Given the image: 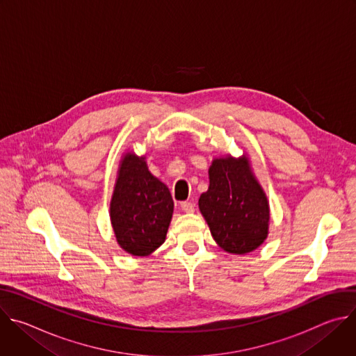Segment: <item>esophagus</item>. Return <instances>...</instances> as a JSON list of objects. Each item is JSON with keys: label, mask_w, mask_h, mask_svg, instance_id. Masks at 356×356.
I'll use <instances>...</instances> for the list:
<instances>
[{"label": "esophagus", "mask_w": 356, "mask_h": 356, "mask_svg": "<svg viewBox=\"0 0 356 356\" xmlns=\"http://www.w3.org/2000/svg\"><path fill=\"white\" fill-rule=\"evenodd\" d=\"M180 209L184 213H193L194 211V204L190 201H183V202H180Z\"/></svg>", "instance_id": "34e87169"}]
</instances>
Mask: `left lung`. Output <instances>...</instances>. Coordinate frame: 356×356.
I'll return each mask as SVG.
<instances>
[{
  "label": "left lung",
  "instance_id": "left-lung-1",
  "mask_svg": "<svg viewBox=\"0 0 356 356\" xmlns=\"http://www.w3.org/2000/svg\"><path fill=\"white\" fill-rule=\"evenodd\" d=\"M210 186L198 200L214 241L228 253L245 255L269 234V201L249 159L217 158L209 169Z\"/></svg>",
  "mask_w": 356,
  "mask_h": 356
}]
</instances>
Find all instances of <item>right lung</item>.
<instances>
[{"mask_svg": "<svg viewBox=\"0 0 356 356\" xmlns=\"http://www.w3.org/2000/svg\"><path fill=\"white\" fill-rule=\"evenodd\" d=\"M173 198L165 183L147 170L145 156L127 152L110 204L118 245L134 257H147L166 239Z\"/></svg>", "mask_w": 356, "mask_h": 356, "instance_id": "1", "label": "right lung"}]
</instances>
